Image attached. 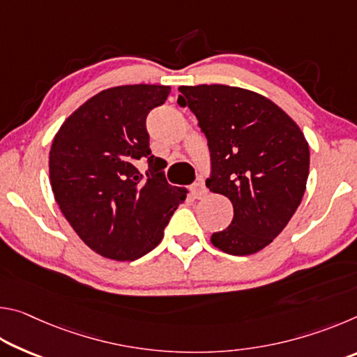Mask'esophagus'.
Returning <instances> with one entry per match:
<instances>
[{
	"label": "esophagus",
	"mask_w": 357,
	"mask_h": 357,
	"mask_svg": "<svg viewBox=\"0 0 357 357\" xmlns=\"http://www.w3.org/2000/svg\"><path fill=\"white\" fill-rule=\"evenodd\" d=\"M206 193H208V189L204 187V183H202V181H198V183L192 185V195L193 198H197V200H202V198L206 197Z\"/></svg>",
	"instance_id": "obj_1"
}]
</instances>
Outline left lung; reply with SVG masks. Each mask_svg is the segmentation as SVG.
Instances as JSON below:
<instances>
[{
	"label": "left lung",
	"instance_id": "obj_1",
	"mask_svg": "<svg viewBox=\"0 0 357 357\" xmlns=\"http://www.w3.org/2000/svg\"><path fill=\"white\" fill-rule=\"evenodd\" d=\"M208 138L206 187L233 203L229 227L211 243L228 255H252L279 236L304 197L310 151L299 126L264 96L227 84L179 86Z\"/></svg>",
	"mask_w": 357,
	"mask_h": 357
}]
</instances>
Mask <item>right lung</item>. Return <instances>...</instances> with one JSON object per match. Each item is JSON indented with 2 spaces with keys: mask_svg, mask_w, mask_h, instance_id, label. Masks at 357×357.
<instances>
[{
  "mask_svg": "<svg viewBox=\"0 0 357 357\" xmlns=\"http://www.w3.org/2000/svg\"><path fill=\"white\" fill-rule=\"evenodd\" d=\"M164 84H121L93 96L53 138L48 172L66 220L89 249L116 261L146 255L164 238L184 187L165 179L151 155L146 116L167 100ZM149 159L147 176L135 167Z\"/></svg>",
  "mask_w": 357,
  "mask_h": 357,
  "instance_id": "add662e5",
  "label": "right lung"
}]
</instances>
